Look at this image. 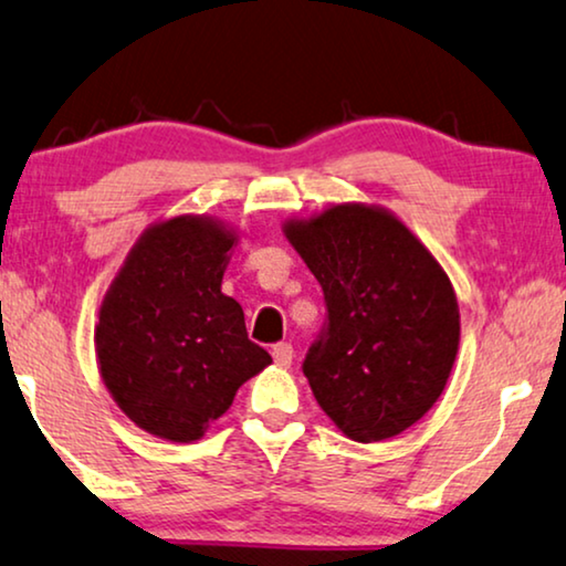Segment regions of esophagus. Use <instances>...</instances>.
Returning a JSON list of instances; mask_svg holds the SVG:
<instances>
[{
	"instance_id": "1",
	"label": "esophagus",
	"mask_w": 566,
	"mask_h": 566,
	"mask_svg": "<svg viewBox=\"0 0 566 566\" xmlns=\"http://www.w3.org/2000/svg\"><path fill=\"white\" fill-rule=\"evenodd\" d=\"M273 358H275L277 366L289 368L291 360H293V347H291V343H277V345L273 347Z\"/></svg>"
}]
</instances>
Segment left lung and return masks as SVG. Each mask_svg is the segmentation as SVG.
I'll return each instance as SVG.
<instances>
[{
  "label": "left lung",
  "instance_id": "left-lung-1",
  "mask_svg": "<svg viewBox=\"0 0 566 566\" xmlns=\"http://www.w3.org/2000/svg\"><path fill=\"white\" fill-rule=\"evenodd\" d=\"M285 237L324 291L327 322L304 376L358 443L399 436L436 405L459 353V301L420 239L376 206L343 203Z\"/></svg>",
  "mask_w": 566,
  "mask_h": 566
}]
</instances>
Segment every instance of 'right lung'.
Segmentation results:
<instances>
[{
	"instance_id": "right-lung-1",
	"label": "right lung",
	"mask_w": 566,
	"mask_h": 566,
	"mask_svg": "<svg viewBox=\"0 0 566 566\" xmlns=\"http://www.w3.org/2000/svg\"><path fill=\"white\" fill-rule=\"evenodd\" d=\"M237 237L206 216L154 223L99 306L97 366L118 407L151 436L190 443L270 366L244 312L221 293Z\"/></svg>"
}]
</instances>
